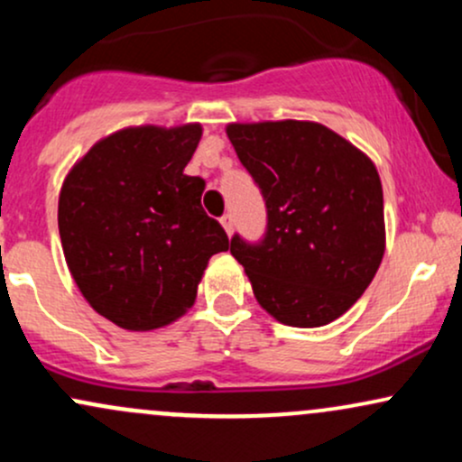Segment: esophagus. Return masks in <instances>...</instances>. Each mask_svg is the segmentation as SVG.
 Listing matches in <instances>:
<instances>
[{
	"mask_svg": "<svg viewBox=\"0 0 462 462\" xmlns=\"http://www.w3.org/2000/svg\"><path fill=\"white\" fill-rule=\"evenodd\" d=\"M219 221H221V226H224V230L227 232V235H232V230H235V219H232V215L226 213Z\"/></svg>",
	"mask_w": 462,
	"mask_h": 462,
	"instance_id": "1",
	"label": "esophagus"
}]
</instances>
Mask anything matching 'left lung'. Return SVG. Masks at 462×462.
Wrapping results in <instances>:
<instances>
[{
  "label": "left lung",
  "instance_id": "1",
  "mask_svg": "<svg viewBox=\"0 0 462 462\" xmlns=\"http://www.w3.org/2000/svg\"><path fill=\"white\" fill-rule=\"evenodd\" d=\"M267 208L261 241L230 252L258 304L280 323L319 328L365 293L384 254L383 184L374 162L310 121L227 125Z\"/></svg>",
  "mask_w": 462,
  "mask_h": 462
}]
</instances>
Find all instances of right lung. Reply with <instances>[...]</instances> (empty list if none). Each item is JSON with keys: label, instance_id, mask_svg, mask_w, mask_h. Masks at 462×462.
I'll return each instance as SVG.
<instances>
[{"label": "right lung", "instance_id": "add662e5", "mask_svg": "<svg viewBox=\"0 0 462 462\" xmlns=\"http://www.w3.org/2000/svg\"><path fill=\"white\" fill-rule=\"evenodd\" d=\"M198 124L128 128L99 141L71 169L58 199L69 272L99 315L153 330L190 309L226 230L201 208L206 182L187 176Z\"/></svg>", "mask_w": 462, "mask_h": 462}]
</instances>
